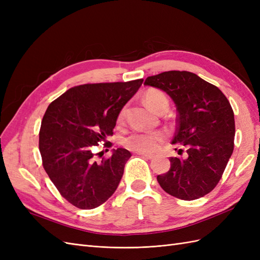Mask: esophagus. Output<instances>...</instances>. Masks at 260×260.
Wrapping results in <instances>:
<instances>
[{"mask_svg": "<svg viewBox=\"0 0 260 260\" xmlns=\"http://www.w3.org/2000/svg\"><path fill=\"white\" fill-rule=\"evenodd\" d=\"M137 154L144 157V158H146V159H152L154 157L153 154H148V153H145V152H137Z\"/></svg>", "mask_w": 260, "mask_h": 260, "instance_id": "1", "label": "esophagus"}]
</instances>
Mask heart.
<instances>
[{
    "label": "heart",
    "mask_w": 260,
    "mask_h": 260,
    "mask_svg": "<svg viewBox=\"0 0 260 260\" xmlns=\"http://www.w3.org/2000/svg\"><path fill=\"white\" fill-rule=\"evenodd\" d=\"M146 105L155 113H159L161 109H167L169 102L162 91L149 89L144 94ZM125 115V108H122L118 119L122 120ZM165 135L162 132H133L123 140V145L135 152H154L162 142Z\"/></svg>",
    "instance_id": "heart-1"
}]
</instances>
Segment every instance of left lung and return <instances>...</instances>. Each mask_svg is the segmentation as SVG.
Instances as JSON below:
<instances>
[{
	"instance_id": "1",
	"label": "left lung",
	"mask_w": 260,
	"mask_h": 260,
	"mask_svg": "<svg viewBox=\"0 0 260 260\" xmlns=\"http://www.w3.org/2000/svg\"><path fill=\"white\" fill-rule=\"evenodd\" d=\"M144 84L162 90L175 102L177 130L171 143L186 148L184 158L170 157V169L157 176V181L177 199L203 198L218 184L233 153L235 123L230 102L216 85L190 72H165L147 77Z\"/></svg>"
}]
</instances>
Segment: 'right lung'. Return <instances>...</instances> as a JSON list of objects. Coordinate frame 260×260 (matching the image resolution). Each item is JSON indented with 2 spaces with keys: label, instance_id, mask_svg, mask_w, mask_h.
<instances>
[{
  "label": "right lung",
  "instance_id": "add662e5",
  "mask_svg": "<svg viewBox=\"0 0 260 260\" xmlns=\"http://www.w3.org/2000/svg\"><path fill=\"white\" fill-rule=\"evenodd\" d=\"M143 79L88 83L67 90L49 105L39 133L43 168L60 195L80 209H93L116 191L131 157L117 148L98 161L92 147L113 136L118 115ZM111 147L112 143L104 144Z\"/></svg>",
  "mask_w": 260,
  "mask_h": 260
}]
</instances>
